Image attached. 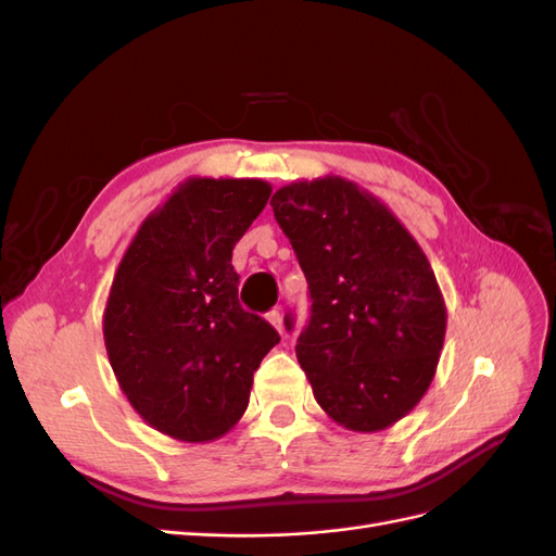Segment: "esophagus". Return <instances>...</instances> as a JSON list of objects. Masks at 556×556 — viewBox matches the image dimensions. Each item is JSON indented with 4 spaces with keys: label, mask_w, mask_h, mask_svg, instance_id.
<instances>
[{
    "label": "esophagus",
    "mask_w": 556,
    "mask_h": 556,
    "mask_svg": "<svg viewBox=\"0 0 556 556\" xmlns=\"http://www.w3.org/2000/svg\"><path fill=\"white\" fill-rule=\"evenodd\" d=\"M266 319H268V323H271V325L276 327V331H278V333H285V325H282V315H280L278 311H271V313H268V315H266Z\"/></svg>",
    "instance_id": "34e87169"
}]
</instances>
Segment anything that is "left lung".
<instances>
[{"label":"left lung","instance_id":"obj_1","mask_svg":"<svg viewBox=\"0 0 556 556\" xmlns=\"http://www.w3.org/2000/svg\"><path fill=\"white\" fill-rule=\"evenodd\" d=\"M271 206L308 280L313 315L296 359L319 408L359 433L396 425L427 394L445 341V299L425 250L341 176L282 185Z\"/></svg>","mask_w":556,"mask_h":556}]
</instances>
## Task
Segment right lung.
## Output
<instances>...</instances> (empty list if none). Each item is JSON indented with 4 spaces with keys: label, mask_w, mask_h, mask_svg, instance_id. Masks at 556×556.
<instances>
[{
    "label": "right lung",
    "mask_w": 556,
    "mask_h": 556,
    "mask_svg": "<svg viewBox=\"0 0 556 556\" xmlns=\"http://www.w3.org/2000/svg\"><path fill=\"white\" fill-rule=\"evenodd\" d=\"M260 178L192 176L150 213L117 264L104 345L143 422L182 443L223 439L280 336L239 304L231 250L264 211Z\"/></svg>",
    "instance_id": "right-lung-1"
}]
</instances>
